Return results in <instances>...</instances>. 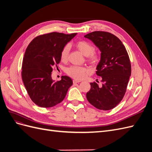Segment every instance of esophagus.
<instances>
[{
  "label": "esophagus",
  "mask_w": 152,
  "mask_h": 152,
  "mask_svg": "<svg viewBox=\"0 0 152 152\" xmlns=\"http://www.w3.org/2000/svg\"><path fill=\"white\" fill-rule=\"evenodd\" d=\"M73 84H77V83H79V82H80V80H73Z\"/></svg>",
  "instance_id": "esophagus-1"
}]
</instances>
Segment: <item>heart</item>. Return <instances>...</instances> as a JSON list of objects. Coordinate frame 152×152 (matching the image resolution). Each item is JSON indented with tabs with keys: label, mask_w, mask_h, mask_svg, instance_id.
<instances>
[{
	"label": "heart",
	"mask_w": 152,
	"mask_h": 152,
	"mask_svg": "<svg viewBox=\"0 0 152 152\" xmlns=\"http://www.w3.org/2000/svg\"><path fill=\"white\" fill-rule=\"evenodd\" d=\"M76 48L85 56H87V60L92 63H98L100 59L99 53L94 50L93 45L86 40H80L75 44ZM70 45L66 44L64 46L60 53V59L61 61L66 62L68 60L69 53H70ZM90 70L87 67L72 66L67 69L66 73L68 75L73 77V79L81 80L83 79L89 74Z\"/></svg>",
	"instance_id": "1"
}]
</instances>
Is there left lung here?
<instances>
[{"instance_id": "8db88e82", "label": "left lung", "mask_w": 152, "mask_h": 152, "mask_svg": "<svg viewBox=\"0 0 152 152\" xmlns=\"http://www.w3.org/2000/svg\"><path fill=\"white\" fill-rule=\"evenodd\" d=\"M84 37L102 52L96 72L101 77L102 85L90 83L87 99L99 110H112L121 102L126 92L131 74L129 57L121 40L111 33L95 31Z\"/></svg>"}]
</instances>
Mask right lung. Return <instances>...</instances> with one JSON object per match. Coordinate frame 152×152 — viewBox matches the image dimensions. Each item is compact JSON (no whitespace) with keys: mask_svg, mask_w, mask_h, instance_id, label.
Listing matches in <instances>:
<instances>
[{"mask_svg":"<svg viewBox=\"0 0 152 152\" xmlns=\"http://www.w3.org/2000/svg\"><path fill=\"white\" fill-rule=\"evenodd\" d=\"M76 35L51 32L36 37L27 47L22 80L30 99L39 107L49 108L61 103L72 85L71 78L66 75L55 82L51 72L54 67L58 68L62 48Z\"/></svg>","mask_w":152,"mask_h":152,"instance_id":"add662e5","label":"right lung"}]
</instances>
